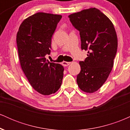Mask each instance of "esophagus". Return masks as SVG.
Listing matches in <instances>:
<instances>
[{"mask_svg":"<svg viewBox=\"0 0 130 130\" xmlns=\"http://www.w3.org/2000/svg\"><path fill=\"white\" fill-rule=\"evenodd\" d=\"M71 62H65V61H64V62H62V64H63V65L64 67H67V66H68V65H69L70 64H71Z\"/></svg>","mask_w":130,"mask_h":130,"instance_id":"esophagus-1","label":"esophagus"}]
</instances>
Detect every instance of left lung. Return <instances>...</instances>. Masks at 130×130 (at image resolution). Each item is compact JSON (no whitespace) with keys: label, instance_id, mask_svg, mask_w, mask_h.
I'll return each mask as SVG.
<instances>
[{"label":"left lung","instance_id":"obj_1","mask_svg":"<svg viewBox=\"0 0 130 130\" xmlns=\"http://www.w3.org/2000/svg\"><path fill=\"white\" fill-rule=\"evenodd\" d=\"M68 18L79 31L81 50L88 51L87 57L79 62L77 85L84 92L93 93L105 83L114 65L117 34L112 22L98 9H86Z\"/></svg>","mask_w":130,"mask_h":130}]
</instances>
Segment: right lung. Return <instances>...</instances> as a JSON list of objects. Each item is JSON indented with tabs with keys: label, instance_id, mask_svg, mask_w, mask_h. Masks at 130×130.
<instances>
[{
	"label": "right lung",
	"instance_id": "1",
	"mask_svg": "<svg viewBox=\"0 0 130 130\" xmlns=\"http://www.w3.org/2000/svg\"><path fill=\"white\" fill-rule=\"evenodd\" d=\"M62 16L37 13L23 21L16 35L21 68L32 87L49 95L59 89L63 77V66L46 60L51 50V38Z\"/></svg>",
	"mask_w": 130,
	"mask_h": 130
}]
</instances>
